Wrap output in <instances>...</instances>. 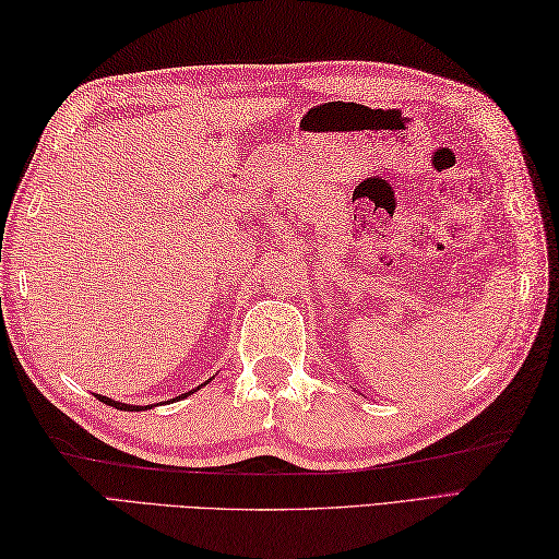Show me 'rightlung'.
Listing matches in <instances>:
<instances>
[{"label": "right lung", "mask_w": 559, "mask_h": 559, "mask_svg": "<svg viewBox=\"0 0 559 559\" xmlns=\"http://www.w3.org/2000/svg\"><path fill=\"white\" fill-rule=\"evenodd\" d=\"M206 384V382H204ZM201 384V386H204ZM201 386H197V389H201ZM197 389H192V391H187V394H182V396H175L173 401H177V399H187V396H192ZM96 399L98 401H103V403H108V406H112V408H117V411H148V408H153V406H134V403H122V401H112V399H108V396H100V394H96Z\"/></svg>", "instance_id": "obj_1"}]
</instances>
